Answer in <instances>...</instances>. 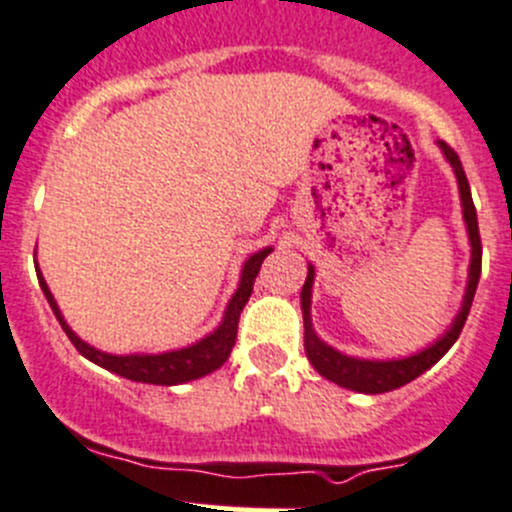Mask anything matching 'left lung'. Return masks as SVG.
Wrapping results in <instances>:
<instances>
[{
  "mask_svg": "<svg viewBox=\"0 0 512 512\" xmlns=\"http://www.w3.org/2000/svg\"><path fill=\"white\" fill-rule=\"evenodd\" d=\"M439 148L444 151L447 161L452 164L457 174V184H460V197L462 207H465V222L467 232H470V245H472V262H470V283H467L465 303H462L460 315L455 318L452 328L439 338L437 343H432L429 348L419 351L417 356L399 358V361H361V358H348L343 353L333 351L331 346L315 336L313 328H310V288H313V267H308V280L303 285V293H300V303H303V321H305V353H308L310 364L315 366V371L321 376H326L333 384L343 386V389L361 391V394H384V391H394L399 386L409 384V381L417 379L419 374L434 366L444 353L450 351L452 343L460 338L462 328H465L467 313L472 308V298H475L477 280H480L482 270V242H480V227H477V212L475 204H472L470 184H467L465 169L460 164V156L455 154V148L450 143L439 141Z\"/></svg>",
  "mask_w": 512,
  "mask_h": 512,
  "instance_id": "left-lung-1",
  "label": "left lung"
}]
</instances>
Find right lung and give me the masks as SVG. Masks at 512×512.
I'll return each mask as SVG.
<instances>
[{"label":"right lung","instance_id":"add662e5","mask_svg":"<svg viewBox=\"0 0 512 512\" xmlns=\"http://www.w3.org/2000/svg\"><path fill=\"white\" fill-rule=\"evenodd\" d=\"M272 252V247L267 250L255 252L250 260L245 262V270H242V280L237 293L232 295L227 305V313H224L222 326L217 328L214 333H209L207 338H202L199 343L189 348H181V351H169V353H156V356H111V353L95 351L93 346H88L85 341H80L70 326L62 321L60 308H57L55 298H52L50 288H47L45 278H40V288L45 293L47 303H50L52 313L60 321L62 331L68 333V338L73 341V346L83 353L85 358H90L93 364L103 366V369L113 371V374L123 376V379L131 381H143V384H159V386H174V384H184V381L199 379V376H207L212 371H217L219 366L224 364L232 353L234 341H237V323H240V313L245 308V303L250 300L252 295V285H255L257 272H260L262 260Z\"/></svg>","mask_w":512,"mask_h":512}]
</instances>
